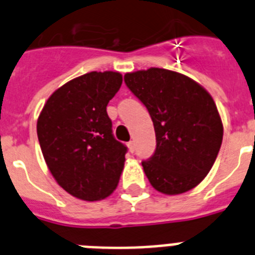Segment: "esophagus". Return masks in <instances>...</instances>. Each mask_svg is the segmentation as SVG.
<instances>
[{
  "instance_id": "obj_1",
  "label": "esophagus",
  "mask_w": 255,
  "mask_h": 255,
  "mask_svg": "<svg viewBox=\"0 0 255 255\" xmlns=\"http://www.w3.org/2000/svg\"><path fill=\"white\" fill-rule=\"evenodd\" d=\"M128 147H129V150L130 152H134L135 150V143L134 141H129V143H128Z\"/></svg>"
}]
</instances>
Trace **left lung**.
<instances>
[{
	"label": "left lung",
	"instance_id": "left-lung-1",
	"mask_svg": "<svg viewBox=\"0 0 255 255\" xmlns=\"http://www.w3.org/2000/svg\"><path fill=\"white\" fill-rule=\"evenodd\" d=\"M124 79L154 125L155 152L141 162L150 185L166 195L195 188L211 171L224 136L212 96L189 76L159 67L126 73Z\"/></svg>",
	"mask_w": 255,
	"mask_h": 255
}]
</instances>
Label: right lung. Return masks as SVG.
Listing matches in <instances>:
<instances>
[{
  "instance_id": "add662e5",
  "label": "right lung",
  "mask_w": 255,
  "mask_h": 255,
  "mask_svg": "<svg viewBox=\"0 0 255 255\" xmlns=\"http://www.w3.org/2000/svg\"><path fill=\"white\" fill-rule=\"evenodd\" d=\"M121 84L117 71L78 76L51 94L38 117L47 167L78 199H105L119 184L128 148L114 138L106 107Z\"/></svg>"
}]
</instances>
